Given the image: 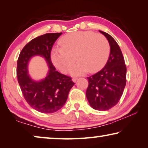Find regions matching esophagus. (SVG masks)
Returning a JSON list of instances; mask_svg holds the SVG:
<instances>
[{
  "instance_id": "1",
  "label": "esophagus",
  "mask_w": 148,
  "mask_h": 148,
  "mask_svg": "<svg viewBox=\"0 0 148 148\" xmlns=\"http://www.w3.org/2000/svg\"><path fill=\"white\" fill-rule=\"evenodd\" d=\"M77 79L78 78H77V77H73V78H72V81H73L74 82H76L77 80Z\"/></svg>"
}]
</instances>
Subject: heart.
Returning a JSON list of instances; mask_svg holds the SVG:
<instances>
[{
    "label": "heart",
    "instance_id": "heart-1",
    "mask_svg": "<svg viewBox=\"0 0 148 148\" xmlns=\"http://www.w3.org/2000/svg\"><path fill=\"white\" fill-rule=\"evenodd\" d=\"M59 47L51 51V60L57 69L66 74L75 62L71 73L78 76L96 72L104 66L110 52V46L104 35L91 31L74 32L65 35L59 42ZM75 57L74 58V57Z\"/></svg>",
    "mask_w": 148,
    "mask_h": 148
}]
</instances>
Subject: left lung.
<instances>
[{
    "instance_id": "obj_1",
    "label": "left lung",
    "mask_w": 148,
    "mask_h": 148,
    "mask_svg": "<svg viewBox=\"0 0 148 148\" xmlns=\"http://www.w3.org/2000/svg\"><path fill=\"white\" fill-rule=\"evenodd\" d=\"M108 40L110 54L101 71L87 77L86 97L92 108L110 110L118 103L126 85L127 67L121 50L116 40L106 32L100 31Z\"/></svg>"
}]
</instances>
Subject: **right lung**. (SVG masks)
I'll list each match as a JSON object with an SVG mask.
<instances>
[{"label":"right lung","mask_w":148,"mask_h":148,"mask_svg":"<svg viewBox=\"0 0 148 148\" xmlns=\"http://www.w3.org/2000/svg\"><path fill=\"white\" fill-rule=\"evenodd\" d=\"M61 34L46 33L31 40L22 49L17 59V81L24 99L30 106L42 113H53L61 109L74 85L71 77L56 71L51 60L52 47ZM36 54L43 56L50 67L47 77L38 82L32 80L27 72L28 61Z\"/></svg>","instance_id":"right-lung-1"}]
</instances>
